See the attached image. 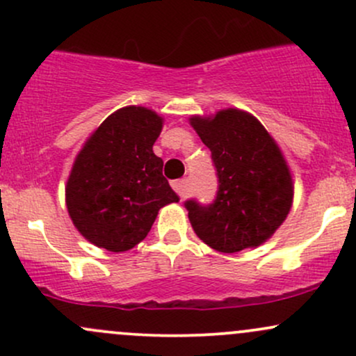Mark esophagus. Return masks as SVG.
Returning a JSON list of instances; mask_svg holds the SVG:
<instances>
[{
    "label": "esophagus",
    "mask_w": 356,
    "mask_h": 356,
    "mask_svg": "<svg viewBox=\"0 0 356 356\" xmlns=\"http://www.w3.org/2000/svg\"><path fill=\"white\" fill-rule=\"evenodd\" d=\"M172 187H174V191L181 195V197H186V195L189 194V181H187V179H179V181H174Z\"/></svg>",
    "instance_id": "esophagus-1"
}]
</instances>
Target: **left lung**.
<instances>
[{
  "label": "left lung",
  "instance_id": "obj_1",
  "mask_svg": "<svg viewBox=\"0 0 356 356\" xmlns=\"http://www.w3.org/2000/svg\"><path fill=\"white\" fill-rule=\"evenodd\" d=\"M218 175L212 204L184 202L192 229L220 252L256 248L275 234L291 209L293 179L280 147L261 122L238 108L192 117Z\"/></svg>",
  "mask_w": 356,
  "mask_h": 356
}]
</instances>
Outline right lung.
Returning a JSON list of instances; mask_svg holds the SVG:
<instances>
[{
	"label": "right lung",
	"mask_w": 356,
	"mask_h": 356,
	"mask_svg": "<svg viewBox=\"0 0 356 356\" xmlns=\"http://www.w3.org/2000/svg\"><path fill=\"white\" fill-rule=\"evenodd\" d=\"M162 118L124 107L102 122L76 155L67 182L68 214L95 246L124 252L145 239L159 209L177 202L152 147Z\"/></svg>",
	"instance_id": "right-lung-1"
}]
</instances>
